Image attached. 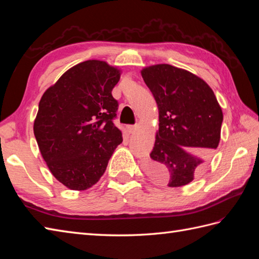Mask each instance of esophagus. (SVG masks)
Instances as JSON below:
<instances>
[{"instance_id":"1","label":"esophagus","mask_w":259,"mask_h":259,"mask_svg":"<svg viewBox=\"0 0 259 259\" xmlns=\"http://www.w3.org/2000/svg\"><path fill=\"white\" fill-rule=\"evenodd\" d=\"M136 125H133V124H129V125H126V131H128L129 134H134L135 131H136Z\"/></svg>"}]
</instances>
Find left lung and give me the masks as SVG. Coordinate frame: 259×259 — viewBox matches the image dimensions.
<instances>
[{"label":"left lung","instance_id":"1","mask_svg":"<svg viewBox=\"0 0 259 259\" xmlns=\"http://www.w3.org/2000/svg\"><path fill=\"white\" fill-rule=\"evenodd\" d=\"M141 75L159 110L155 147L146 172L169 187L191 183L221 141L222 108L199 76L170 64L142 69Z\"/></svg>","mask_w":259,"mask_h":259}]
</instances>
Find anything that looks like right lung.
Here are the masks:
<instances>
[{
    "label": "right lung",
    "instance_id": "right-lung-1",
    "mask_svg": "<svg viewBox=\"0 0 259 259\" xmlns=\"http://www.w3.org/2000/svg\"><path fill=\"white\" fill-rule=\"evenodd\" d=\"M119 80L117 68L88 60L43 93L33 131L50 171L69 189L97 184L122 142L113 123L118 101L111 95Z\"/></svg>",
    "mask_w": 259,
    "mask_h": 259
}]
</instances>
